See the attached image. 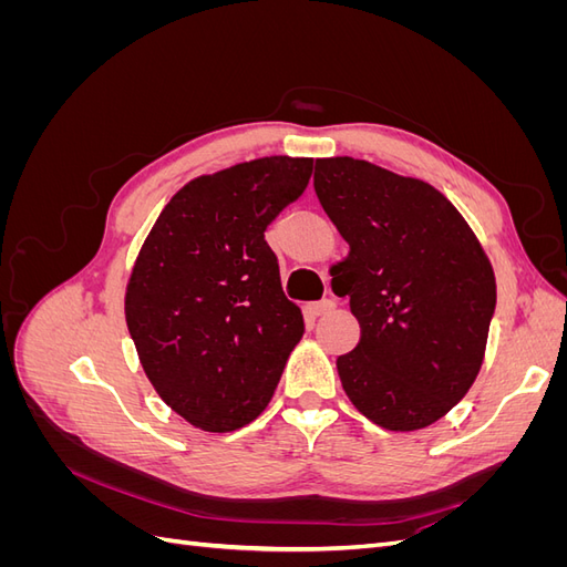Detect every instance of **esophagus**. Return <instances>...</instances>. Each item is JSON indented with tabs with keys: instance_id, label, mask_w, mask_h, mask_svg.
<instances>
[{
	"instance_id": "34e87169",
	"label": "esophagus",
	"mask_w": 567,
	"mask_h": 567,
	"mask_svg": "<svg viewBox=\"0 0 567 567\" xmlns=\"http://www.w3.org/2000/svg\"><path fill=\"white\" fill-rule=\"evenodd\" d=\"M310 310H312V315H317V317H323V315H329V312H333V310H336V300L326 298V300L312 302V305H310Z\"/></svg>"
}]
</instances>
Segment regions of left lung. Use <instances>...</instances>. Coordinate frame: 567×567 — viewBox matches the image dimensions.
<instances>
[{
	"label": "left lung",
	"instance_id": "8db88e82",
	"mask_svg": "<svg viewBox=\"0 0 567 567\" xmlns=\"http://www.w3.org/2000/svg\"><path fill=\"white\" fill-rule=\"evenodd\" d=\"M315 192L350 252L331 267L359 342L338 357L350 402L411 433L475 383L496 305L485 248L452 200L416 177L350 156L317 158Z\"/></svg>",
	"mask_w": 567,
	"mask_h": 567
}]
</instances>
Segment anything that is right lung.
<instances>
[{"label":"right lung","mask_w":567,"mask_h":567,"mask_svg":"<svg viewBox=\"0 0 567 567\" xmlns=\"http://www.w3.org/2000/svg\"><path fill=\"white\" fill-rule=\"evenodd\" d=\"M312 163L265 156L192 179L134 260L125 319L146 379L205 433L260 416L302 338L265 229L302 196Z\"/></svg>","instance_id":"1"}]
</instances>
